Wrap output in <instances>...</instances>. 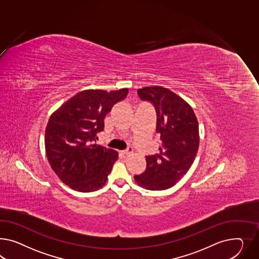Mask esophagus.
<instances>
[{"instance_id": "34e87169", "label": "esophagus", "mask_w": 259, "mask_h": 259, "mask_svg": "<svg viewBox=\"0 0 259 259\" xmlns=\"http://www.w3.org/2000/svg\"><path fill=\"white\" fill-rule=\"evenodd\" d=\"M122 154H125V155H130V154H133V148H127L126 150H124V151L122 152Z\"/></svg>"}]
</instances>
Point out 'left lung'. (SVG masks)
I'll list each match as a JSON object with an SVG mask.
<instances>
[{"instance_id":"obj_1","label":"left lung","mask_w":259,"mask_h":259,"mask_svg":"<svg viewBox=\"0 0 259 259\" xmlns=\"http://www.w3.org/2000/svg\"><path fill=\"white\" fill-rule=\"evenodd\" d=\"M138 95L154 105L161 145L158 154L146 156L144 172L134 178L146 189H168L188 172L195 159L200 143L198 120L191 106L168 89L145 87L138 90Z\"/></svg>"}]
</instances>
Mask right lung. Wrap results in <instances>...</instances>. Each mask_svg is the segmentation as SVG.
Here are the masks:
<instances>
[{
	"mask_svg": "<svg viewBox=\"0 0 259 259\" xmlns=\"http://www.w3.org/2000/svg\"><path fill=\"white\" fill-rule=\"evenodd\" d=\"M128 94V89L81 91L52 114L45 130L50 165L70 189L91 192L103 188L118 152L94 144L105 115Z\"/></svg>",
	"mask_w": 259,
	"mask_h": 259,
	"instance_id": "right-lung-1",
	"label": "right lung"
}]
</instances>
